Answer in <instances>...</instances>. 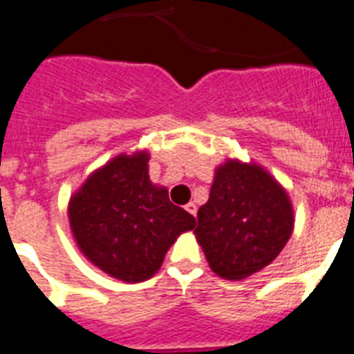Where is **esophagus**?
Instances as JSON below:
<instances>
[{"instance_id":"obj_1","label":"esophagus","mask_w":354,"mask_h":354,"mask_svg":"<svg viewBox=\"0 0 354 354\" xmlns=\"http://www.w3.org/2000/svg\"><path fill=\"white\" fill-rule=\"evenodd\" d=\"M186 211H187V212H192L193 216H196V205L193 204V202H189V204L186 205Z\"/></svg>"}]
</instances>
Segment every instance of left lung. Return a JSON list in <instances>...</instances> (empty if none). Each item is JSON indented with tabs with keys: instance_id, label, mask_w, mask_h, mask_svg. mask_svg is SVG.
<instances>
[{
	"instance_id": "8db88e82",
	"label": "left lung",
	"mask_w": 354,
	"mask_h": 354,
	"mask_svg": "<svg viewBox=\"0 0 354 354\" xmlns=\"http://www.w3.org/2000/svg\"><path fill=\"white\" fill-rule=\"evenodd\" d=\"M196 218V241L225 280H243L271 264L294 227L286 189L262 167L237 159L216 168L207 204Z\"/></svg>"
}]
</instances>
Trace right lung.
Listing matches in <instances>:
<instances>
[{
    "instance_id": "right-lung-1",
    "label": "right lung",
    "mask_w": 354,
    "mask_h": 354,
    "mask_svg": "<svg viewBox=\"0 0 354 354\" xmlns=\"http://www.w3.org/2000/svg\"><path fill=\"white\" fill-rule=\"evenodd\" d=\"M68 221L83 255L109 277H154L175 239L195 218L149 179V154H120L93 171L68 202Z\"/></svg>"
}]
</instances>
